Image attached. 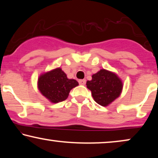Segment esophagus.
<instances>
[{"instance_id":"esophagus-1","label":"esophagus","mask_w":158,"mask_h":158,"mask_svg":"<svg viewBox=\"0 0 158 158\" xmlns=\"http://www.w3.org/2000/svg\"><path fill=\"white\" fill-rule=\"evenodd\" d=\"M78 83H79V84H81V85H85V83H86V81H85V80H84V79L79 80Z\"/></svg>"}]
</instances>
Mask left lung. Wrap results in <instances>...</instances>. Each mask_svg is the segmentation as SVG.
I'll use <instances>...</instances> for the list:
<instances>
[{
	"instance_id": "obj_1",
	"label": "left lung",
	"mask_w": 158,
	"mask_h": 158,
	"mask_svg": "<svg viewBox=\"0 0 158 158\" xmlns=\"http://www.w3.org/2000/svg\"><path fill=\"white\" fill-rule=\"evenodd\" d=\"M91 90L94 101L102 106H106L120 96L122 82L115 73L104 69L92 75L91 81L86 83Z\"/></svg>"
}]
</instances>
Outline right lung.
Here are the masks:
<instances>
[{
  "label": "right lung",
  "instance_id": "add662e5",
  "mask_svg": "<svg viewBox=\"0 0 158 158\" xmlns=\"http://www.w3.org/2000/svg\"><path fill=\"white\" fill-rule=\"evenodd\" d=\"M78 85L74 79H68L61 68H56L41 75L38 88L43 96L52 103L62 102L68 98L69 93Z\"/></svg>",
  "mask_w": 158,
  "mask_h": 158
}]
</instances>
